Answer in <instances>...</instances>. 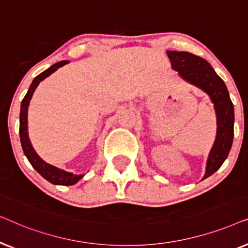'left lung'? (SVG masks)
<instances>
[{"mask_svg":"<svg viewBox=\"0 0 248 248\" xmlns=\"http://www.w3.org/2000/svg\"><path fill=\"white\" fill-rule=\"evenodd\" d=\"M171 67L187 82L199 87L209 94L215 104L217 115V137L206 162L203 179L218 170L228 157L233 139V105L228 89L213 67L202 57L188 52L167 50Z\"/></svg>","mask_w":248,"mask_h":248,"instance_id":"1","label":"left lung"}]
</instances>
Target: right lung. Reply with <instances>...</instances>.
I'll return each mask as SVG.
<instances>
[{"instance_id":"1","label":"right lung","mask_w":248,"mask_h":248,"mask_svg":"<svg viewBox=\"0 0 248 248\" xmlns=\"http://www.w3.org/2000/svg\"><path fill=\"white\" fill-rule=\"evenodd\" d=\"M67 63H69L67 61H61V62L53 64L52 66L48 67V69L44 71V72L40 73L39 76H37L35 79L32 80V82L29 87L28 93H27L25 98H23L21 101V108H20V127H19L20 141H21L22 150L25 152L27 159H28L32 167L35 168L36 170L46 179V181L52 183V184L65 185V186L74 185L76 183L79 182L84 175H76L73 174V172H69V171L63 170V169L57 168L55 166L47 164L46 161H44L43 159L37 155V152L35 151V149L32 148L31 142H30L29 137H28V120H27V116H28V106H29L30 99H31L33 91H35L40 81H43L45 78L50 76V74L55 72L57 69H60L61 66L65 65Z\"/></svg>"}]
</instances>
